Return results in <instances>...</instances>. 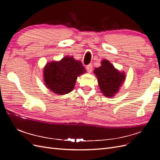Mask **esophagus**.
Wrapping results in <instances>:
<instances>
[{
  "label": "esophagus",
  "instance_id": "34e87169",
  "mask_svg": "<svg viewBox=\"0 0 160 160\" xmlns=\"http://www.w3.org/2000/svg\"><path fill=\"white\" fill-rule=\"evenodd\" d=\"M87 70H88V72H91L92 70H93V65H92V64H89L88 65H87Z\"/></svg>",
  "mask_w": 160,
  "mask_h": 160
}]
</instances>
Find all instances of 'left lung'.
<instances>
[{
  "label": "left lung",
  "mask_w": 160,
  "mask_h": 160,
  "mask_svg": "<svg viewBox=\"0 0 160 160\" xmlns=\"http://www.w3.org/2000/svg\"><path fill=\"white\" fill-rule=\"evenodd\" d=\"M101 66L95 68L94 73L98 77V81L101 93L105 96L111 98L117 93L125 79L123 72L116 69L108 60L101 61Z\"/></svg>",
  "instance_id": "1"
}]
</instances>
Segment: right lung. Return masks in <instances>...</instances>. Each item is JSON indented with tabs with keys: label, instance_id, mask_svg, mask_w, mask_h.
<instances>
[{
	"label": "right lung",
	"instance_id": "right-lung-1",
	"mask_svg": "<svg viewBox=\"0 0 160 160\" xmlns=\"http://www.w3.org/2000/svg\"><path fill=\"white\" fill-rule=\"evenodd\" d=\"M47 88L58 95L69 93L75 88L77 77L86 71L80 61L65 56L59 61H52L43 69Z\"/></svg>",
	"mask_w": 160,
	"mask_h": 160
}]
</instances>
